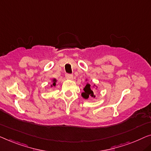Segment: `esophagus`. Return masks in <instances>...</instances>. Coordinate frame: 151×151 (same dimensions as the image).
I'll list each match as a JSON object with an SVG mask.
<instances>
[{
    "label": "esophagus",
    "instance_id": "esophagus-1",
    "mask_svg": "<svg viewBox=\"0 0 151 151\" xmlns=\"http://www.w3.org/2000/svg\"><path fill=\"white\" fill-rule=\"evenodd\" d=\"M66 78H67V79L72 80V79H73V75H70V74H66Z\"/></svg>",
    "mask_w": 151,
    "mask_h": 151
}]
</instances>
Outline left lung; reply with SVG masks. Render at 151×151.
Wrapping results in <instances>:
<instances>
[{
  "mask_svg": "<svg viewBox=\"0 0 151 151\" xmlns=\"http://www.w3.org/2000/svg\"><path fill=\"white\" fill-rule=\"evenodd\" d=\"M84 92H83L81 93V96L83 98L85 99H88L89 97H92V98H95L96 96L94 95L93 90L91 89V85L89 84V83H87V85H85V87H84Z\"/></svg>",
  "mask_w": 151,
  "mask_h": 151,
  "instance_id": "1",
  "label": "left lung"
}]
</instances>
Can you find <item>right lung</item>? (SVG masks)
Returning <instances> with one entry per match:
<instances>
[{
	"label": "right lung",
	"mask_w": 151,
	"mask_h": 151,
	"mask_svg": "<svg viewBox=\"0 0 151 151\" xmlns=\"http://www.w3.org/2000/svg\"><path fill=\"white\" fill-rule=\"evenodd\" d=\"M52 82H53V83H52V85H51V87H55V85H56V82H57V80L55 79V78H53V80H52Z\"/></svg>",
	"instance_id": "add662e5"
}]
</instances>
